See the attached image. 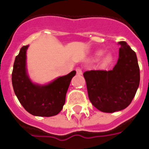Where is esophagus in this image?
<instances>
[{"label": "esophagus", "instance_id": "34e87169", "mask_svg": "<svg viewBox=\"0 0 149 149\" xmlns=\"http://www.w3.org/2000/svg\"><path fill=\"white\" fill-rule=\"evenodd\" d=\"M76 71H77V73L78 75H82L83 74V71H82V70L80 69V68H77V70H76Z\"/></svg>", "mask_w": 149, "mask_h": 149}]
</instances>
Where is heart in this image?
Returning a JSON list of instances; mask_svg holds the SVG:
<instances>
[{
    "instance_id": "obj_1",
    "label": "heart",
    "mask_w": 149,
    "mask_h": 149,
    "mask_svg": "<svg viewBox=\"0 0 149 149\" xmlns=\"http://www.w3.org/2000/svg\"><path fill=\"white\" fill-rule=\"evenodd\" d=\"M102 53H103L102 52H99L97 53V56H101ZM111 60H112V56H111V55H110V54H107V55L104 57V64H108V63H111Z\"/></svg>"
}]
</instances>
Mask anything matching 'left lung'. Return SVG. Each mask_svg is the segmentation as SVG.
<instances>
[{
	"label": "left lung",
	"mask_w": 149,
	"mask_h": 149,
	"mask_svg": "<svg viewBox=\"0 0 149 149\" xmlns=\"http://www.w3.org/2000/svg\"><path fill=\"white\" fill-rule=\"evenodd\" d=\"M119 58L112 70L84 72L89 99L99 111L113 113L126 108L134 97L140 82L136 54L126 42H119Z\"/></svg>",
	"instance_id": "8db88e82"
}]
</instances>
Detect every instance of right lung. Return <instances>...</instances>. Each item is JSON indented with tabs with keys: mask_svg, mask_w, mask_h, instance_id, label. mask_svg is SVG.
Wrapping results in <instances>:
<instances>
[{
	"mask_svg": "<svg viewBox=\"0 0 149 149\" xmlns=\"http://www.w3.org/2000/svg\"><path fill=\"white\" fill-rule=\"evenodd\" d=\"M28 47L29 45L22 46L14 63L11 79L15 95L23 107L32 115H56L65 104L66 92L76 71L73 70L66 76L58 77L45 86L32 84L26 72Z\"/></svg>",
	"mask_w": 149,
	"mask_h": 149,
	"instance_id": "1",
	"label": "right lung"
}]
</instances>
